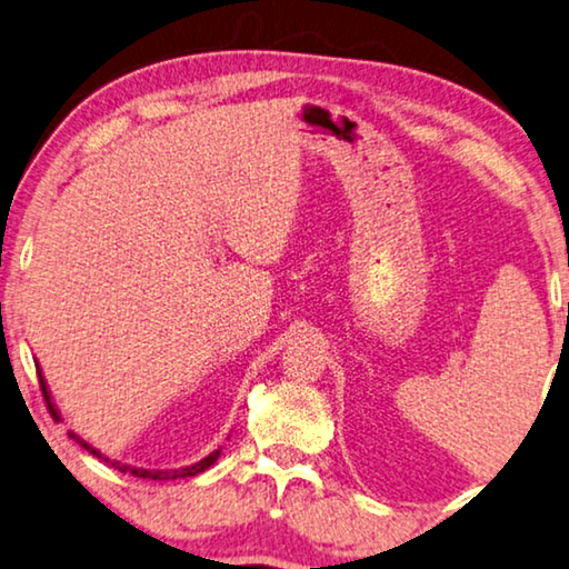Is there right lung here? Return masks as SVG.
Masks as SVG:
<instances>
[{"instance_id":"1","label":"right lung","mask_w":569,"mask_h":569,"mask_svg":"<svg viewBox=\"0 0 569 569\" xmlns=\"http://www.w3.org/2000/svg\"><path fill=\"white\" fill-rule=\"evenodd\" d=\"M38 376H40V389H42V397H46V401H48V409H50L52 419H60V412H58V407L52 405V397H50V391H48L46 376H42L40 366H38ZM68 437H73V440H76L78 445H81V448L89 450L91 456H96V458L103 460V462H111V466L117 468V470H121V473H132V476H137V478H150V480H174V478H190V476H198V473H203V470L211 468L213 462L218 460V456H221V450H213L211 456H206L203 460L193 462V466H186V468H174V470H147V468H132V466H124V462H119V460H109L107 456H101V452L96 450L93 445H89V442H86V440H81V437H78L76 432H68Z\"/></svg>"}]
</instances>
